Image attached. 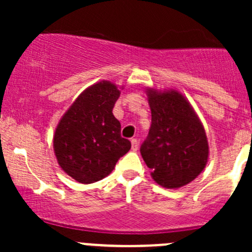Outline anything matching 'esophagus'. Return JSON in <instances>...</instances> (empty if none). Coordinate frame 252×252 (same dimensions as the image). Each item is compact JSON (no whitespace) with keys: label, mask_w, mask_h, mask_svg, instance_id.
Returning <instances> with one entry per match:
<instances>
[{"label":"esophagus","mask_w":252,"mask_h":252,"mask_svg":"<svg viewBox=\"0 0 252 252\" xmlns=\"http://www.w3.org/2000/svg\"><path fill=\"white\" fill-rule=\"evenodd\" d=\"M131 149H133L134 151H136V150L139 149V141L136 140V139H131Z\"/></svg>","instance_id":"34e87169"}]
</instances>
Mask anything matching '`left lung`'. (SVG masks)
<instances>
[{
  "instance_id": "8db88e82",
  "label": "left lung",
  "mask_w": 252,
  "mask_h": 252,
  "mask_svg": "<svg viewBox=\"0 0 252 252\" xmlns=\"http://www.w3.org/2000/svg\"><path fill=\"white\" fill-rule=\"evenodd\" d=\"M151 128L140 154L159 185L180 188L195 179L207 163L205 129L184 96L150 90Z\"/></svg>"
}]
</instances>
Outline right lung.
Here are the masks:
<instances>
[{
	"label": "right lung",
	"mask_w": 252,
	"mask_h": 252,
	"mask_svg": "<svg viewBox=\"0 0 252 252\" xmlns=\"http://www.w3.org/2000/svg\"><path fill=\"white\" fill-rule=\"evenodd\" d=\"M119 90L110 81L86 89L61 119L53 149L61 168L79 183L90 184L107 177L130 150L122 138L121 123L112 110Z\"/></svg>",
	"instance_id": "obj_1"
}]
</instances>
